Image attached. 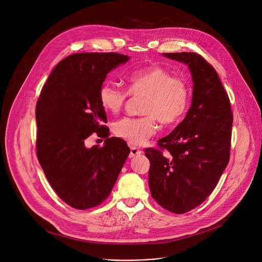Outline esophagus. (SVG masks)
<instances>
[{"label": "esophagus", "instance_id": "obj_1", "mask_svg": "<svg viewBox=\"0 0 262 262\" xmlns=\"http://www.w3.org/2000/svg\"><path fill=\"white\" fill-rule=\"evenodd\" d=\"M142 154V150H140L139 148L135 147V146H130V152H129V158H135L139 155Z\"/></svg>", "mask_w": 262, "mask_h": 262}]
</instances>
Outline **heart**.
<instances>
[{"mask_svg":"<svg viewBox=\"0 0 262 262\" xmlns=\"http://www.w3.org/2000/svg\"><path fill=\"white\" fill-rule=\"evenodd\" d=\"M127 91L130 95H144L142 117H124L114 124V133L130 144L141 145L156 132V120L164 125L181 121L187 113L191 94L187 82L176 77L160 66L134 70L127 75ZM128 93L116 83H101L98 98L101 106L110 113L120 110Z\"/></svg>","mask_w":262,"mask_h":262,"instance_id":"b5f03b06","label":"heart"}]
</instances>
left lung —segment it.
<instances>
[{
	"label": "left lung",
	"mask_w": 262,
	"mask_h": 262,
	"mask_svg": "<svg viewBox=\"0 0 262 262\" xmlns=\"http://www.w3.org/2000/svg\"><path fill=\"white\" fill-rule=\"evenodd\" d=\"M188 66L192 102L184 120L158 141L162 150L146 148L151 196L164 209L183 214L201 205L226 169L233 115L228 94L214 68L193 52L162 53Z\"/></svg>",
	"instance_id": "left-lung-1"
}]
</instances>
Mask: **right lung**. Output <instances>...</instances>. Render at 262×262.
I'll return each mask as SVG.
<instances>
[{
  "label": "right lung",
  "mask_w": 262,
  "mask_h": 262,
  "mask_svg": "<svg viewBox=\"0 0 262 262\" xmlns=\"http://www.w3.org/2000/svg\"><path fill=\"white\" fill-rule=\"evenodd\" d=\"M127 55L76 53L57 63L36 103V154L56 194L69 206L85 210L101 204L130 152L125 142L108 138L106 114L98 91L107 73ZM93 132L105 137L102 148L88 149Z\"/></svg>",
  "instance_id": "1"
}]
</instances>
